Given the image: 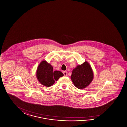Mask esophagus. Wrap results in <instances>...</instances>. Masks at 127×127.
Instances as JSON below:
<instances>
[{
    "label": "esophagus",
    "mask_w": 127,
    "mask_h": 127,
    "mask_svg": "<svg viewBox=\"0 0 127 127\" xmlns=\"http://www.w3.org/2000/svg\"><path fill=\"white\" fill-rule=\"evenodd\" d=\"M63 74H64V75L65 76H67V72L66 71H64L63 72Z\"/></svg>",
    "instance_id": "34e87169"
}]
</instances>
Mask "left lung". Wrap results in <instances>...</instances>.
<instances>
[{
    "mask_svg": "<svg viewBox=\"0 0 127 127\" xmlns=\"http://www.w3.org/2000/svg\"><path fill=\"white\" fill-rule=\"evenodd\" d=\"M94 78L93 70L89 63L84 62L73 70L71 79L74 86L79 89L86 88Z\"/></svg>",
    "mask_w": 127,
    "mask_h": 127,
    "instance_id": "left-lung-1",
    "label": "left lung"
}]
</instances>
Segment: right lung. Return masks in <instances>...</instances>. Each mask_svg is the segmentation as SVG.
<instances>
[{
  "instance_id": "add662e5",
  "label": "right lung",
  "mask_w": 127,
  "mask_h": 127,
  "mask_svg": "<svg viewBox=\"0 0 127 127\" xmlns=\"http://www.w3.org/2000/svg\"><path fill=\"white\" fill-rule=\"evenodd\" d=\"M64 74L60 71H53V67L45 61L41 62L37 69L36 76L38 81L46 87H50L54 84Z\"/></svg>"
}]
</instances>
